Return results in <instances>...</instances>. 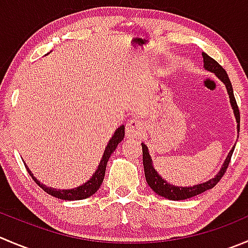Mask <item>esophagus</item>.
<instances>
[{"label": "esophagus", "mask_w": 248, "mask_h": 248, "mask_svg": "<svg viewBox=\"0 0 248 248\" xmlns=\"http://www.w3.org/2000/svg\"><path fill=\"white\" fill-rule=\"evenodd\" d=\"M143 124L138 119H131L126 124V137L127 138H138L143 133Z\"/></svg>", "instance_id": "obj_1"}]
</instances>
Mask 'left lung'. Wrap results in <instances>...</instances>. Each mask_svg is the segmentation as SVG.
I'll return each mask as SVG.
<instances>
[{
	"mask_svg": "<svg viewBox=\"0 0 248 248\" xmlns=\"http://www.w3.org/2000/svg\"><path fill=\"white\" fill-rule=\"evenodd\" d=\"M203 58V68L205 70L213 73L225 85L227 88V92L229 94L230 99V105H232V109L234 111V116L236 119L237 122V132H240V112L239 108H237L236 100L234 97V91H232V82L229 80V76H228L227 71L219 65V64L216 62L213 58H211L210 55H207L206 53H202ZM141 149H143V166H144V173H145L146 183L148 185L155 191L157 195L162 196V198L168 199V200L178 201V200H186V199H190L193 196L199 195V194L203 193V191L208 190V189H212L220 179L224 175L225 170H227L228 166H229L230 158H232V153H234V148L229 151L227 158H225L224 163H223L222 168L219 170V172L215 175V178L207 180L205 183H201V184L193 185V186H177V185L170 184V183L166 182L162 177L157 173V170L154 168L153 160L150 157V154H149L148 146L144 143H141Z\"/></svg>",
	"mask_w": 248,
	"mask_h": 248,
	"instance_id": "1",
	"label": "left lung"
}]
</instances>
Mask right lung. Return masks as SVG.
Instances as JSON below:
<instances>
[{"instance_id":"1","label":"right lung","mask_w":248,"mask_h":248,"mask_svg":"<svg viewBox=\"0 0 248 248\" xmlns=\"http://www.w3.org/2000/svg\"><path fill=\"white\" fill-rule=\"evenodd\" d=\"M124 126H120L119 128L115 131L114 136L111 137V139L108 143L107 148H105L104 154H103V157L100 160L99 166L97 167L95 172L93 173L92 177L85 183V184L80 185L78 188L74 189H54V188H49V186H46L45 184L40 182V180L36 179L33 177L32 172L29 170L28 166L25 165L26 170H28L29 174L32 177V179L35 180L36 184H38L40 188H42L46 193H48L49 195L54 196V198L60 199V200H66V201H75V200H83V199H87L90 196H92L93 194H95L98 191V189L100 188V185H102L103 179H104L105 175V170H107V163L109 161V157L111 156V154L114 153L115 149L117 148V144L121 143V140L124 139Z\"/></svg>"}]
</instances>
